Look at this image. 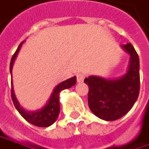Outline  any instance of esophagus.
Instances as JSON below:
<instances>
[{"label":"esophagus","mask_w":149,"mask_h":149,"mask_svg":"<svg viewBox=\"0 0 149 149\" xmlns=\"http://www.w3.org/2000/svg\"><path fill=\"white\" fill-rule=\"evenodd\" d=\"M84 80V75L81 73H77V82H82Z\"/></svg>","instance_id":"esophagus-1"}]
</instances>
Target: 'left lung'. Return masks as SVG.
<instances>
[{
    "label": "left lung",
    "instance_id": "8db88e82",
    "mask_svg": "<svg viewBox=\"0 0 149 149\" xmlns=\"http://www.w3.org/2000/svg\"><path fill=\"white\" fill-rule=\"evenodd\" d=\"M130 56L126 73L115 78L89 76L84 79L88 85V105L97 118L115 121L130 111L139 97L140 88L139 57L131 43L122 45Z\"/></svg>",
    "mask_w": 149,
    "mask_h": 149
}]
</instances>
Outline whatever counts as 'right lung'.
I'll return each instance as SVG.
<instances>
[{"label":"right lung","mask_w":149,"mask_h":149,"mask_svg":"<svg viewBox=\"0 0 149 149\" xmlns=\"http://www.w3.org/2000/svg\"><path fill=\"white\" fill-rule=\"evenodd\" d=\"M24 42H25V41H23L19 45L15 54L13 55L12 58H11L10 64V72L11 77H12L13 64H14L16 56L18 55V52H19V51H20V49H21ZM76 82H77V77L75 76L69 78L68 80H66V81L60 82L53 89V91L51 94L49 99L47 102V103L42 108L35 110V111H27L24 107L21 106L20 102H18L17 98H16L15 92H14V88H13L12 77H11V98H12L13 103L17 109V111L28 123L35 125V126L47 127L51 126L52 124H53L57 118L58 115H59V113H60V102H59L60 93L64 89L71 88L72 86H74Z\"/></svg>","instance_id":"1"}]
</instances>
